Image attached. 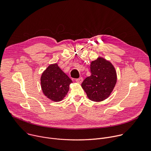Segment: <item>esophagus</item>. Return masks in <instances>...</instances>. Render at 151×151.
I'll list each match as a JSON object with an SVG mask.
<instances>
[{
  "instance_id": "esophagus-1",
  "label": "esophagus",
  "mask_w": 151,
  "mask_h": 151,
  "mask_svg": "<svg viewBox=\"0 0 151 151\" xmlns=\"http://www.w3.org/2000/svg\"><path fill=\"white\" fill-rule=\"evenodd\" d=\"M83 78L82 77H80V78H79L76 80L77 83H78V84H81L83 82Z\"/></svg>"
}]
</instances>
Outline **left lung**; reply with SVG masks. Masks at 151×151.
I'll list each match as a JSON object with an SVG mask.
<instances>
[{
	"mask_svg": "<svg viewBox=\"0 0 151 151\" xmlns=\"http://www.w3.org/2000/svg\"><path fill=\"white\" fill-rule=\"evenodd\" d=\"M90 71L91 76L83 81L81 87L90 100L96 102L105 101L116 84V70L110 61L99 56L91 62Z\"/></svg>",
	"mask_w": 151,
	"mask_h": 151,
	"instance_id": "obj_1",
	"label": "left lung"
}]
</instances>
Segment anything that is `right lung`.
Segmentation results:
<instances>
[{
	"label": "right lung",
	"mask_w": 151,
	"mask_h": 151,
	"mask_svg": "<svg viewBox=\"0 0 151 151\" xmlns=\"http://www.w3.org/2000/svg\"><path fill=\"white\" fill-rule=\"evenodd\" d=\"M73 81L57 63L50 64L42 73L40 84L43 94L53 102L61 101L67 95Z\"/></svg>",
	"instance_id": "1"
}]
</instances>
